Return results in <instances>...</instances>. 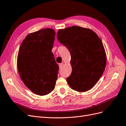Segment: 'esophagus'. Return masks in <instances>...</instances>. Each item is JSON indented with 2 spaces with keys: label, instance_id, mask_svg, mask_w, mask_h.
<instances>
[{
  "label": "esophagus",
  "instance_id": "obj_1",
  "mask_svg": "<svg viewBox=\"0 0 126 126\" xmlns=\"http://www.w3.org/2000/svg\"><path fill=\"white\" fill-rule=\"evenodd\" d=\"M63 63H59V67L60 69H61V68H62L63 67Z\"/></svg>",
  "mask_w": 126,
  "mask_h": 126
}]
</instances>
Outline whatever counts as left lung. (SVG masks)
Wrapping results in <instances>:
<instances>
[{"label":"left lung","instance_id":"8db88e82","mask_svg":"<svg viewBox=\"0 0 126 126\" xmlns=\"http://www.w3.org/2000/svg\"><path fill=\"white\" fill-rule=\"evenodd\" d=\"M57 39L71 55L72 72L67 78L72 89L84 92L96 84L106 65V55L100 38L92 30L79 26L59 29Z\"/></svg>","mask_w":126,"mask_h":126}]
</instances>
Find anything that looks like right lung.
Listing matches in <instances>:
<instances>
[{
	"instance_id": "1",
	"label": "right lung",
	"mask_w": 126,
	"mask_h": 126,
	"mask_svg": "<svg viewBox=\"0 0 126 126\" xmlns=\"http://www.w3.org/2000/svg\"><path fill=\"white\" fill-rule=\"evenodd\" d=\"M56 35L51 28L29 33L20 45L17 57L20 77L26 87L39 96L54 89L59 66L51 49Z\"/></svg>"
}]
</instances>
